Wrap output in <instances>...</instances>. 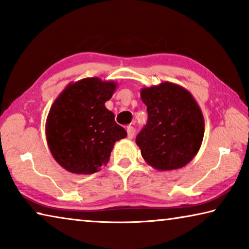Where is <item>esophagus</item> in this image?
I'll list each match as a JSON object with an SVG mask.
<instances>
[{
    "instance_id": "obj_1",
    "label": "esophagus",
    "mask_w": 249,
    "mask_h": 249,
    "mask_svg": "<svg viewBox=\"0 0 249 249\" xmlns=\"http://www.w3.org/2000/svg\"><path fill=\"white\" fill-rule=\"evenodd\" d=\"M126 132H127V137L129 138V140H132L135 135V128L133 127V126H128L127 129H126Z\"/></svg>"
}]
</instances>
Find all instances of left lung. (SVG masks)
I'll return each mask as SVG.
<instances>
[{
  "label": "left lung",
  "instance_id": "1",
  "mask_svg": "<svg viewBox=\"0 0 249 249\" xmlns=\"http://www.w3.org/2000/svg\"><path fill=\"white\" fill-rule=\"evenodd\" d=\"M148 120L136 137L145 161L157 170L182 168L195 158L204 135V120L190 92L162 82L141 91Z\"/></svg>",
  "mask_w": 249,
  "mask_h": 249
}]
</instances>
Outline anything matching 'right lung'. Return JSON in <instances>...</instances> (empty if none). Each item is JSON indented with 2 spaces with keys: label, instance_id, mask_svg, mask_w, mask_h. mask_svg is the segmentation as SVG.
<instances>
[{
  "label": "right lung",
  "instance_id": "1",
  "mask_svg": "<svg viewBox=\"0 0 249 249\" xmlns=\"http://www.w3.org/2000/svg\"><path fill=\"white\" fill-rule=\"evenodd\" d=\"M113 81L86 78L70 83L50 107L46 138L54 160L72 174L91 175L108 162L115 142L127 136L104 103Z\"/></svg>",
  "mask_w": 249,
  "mask_h": 249
}]
</instances>
